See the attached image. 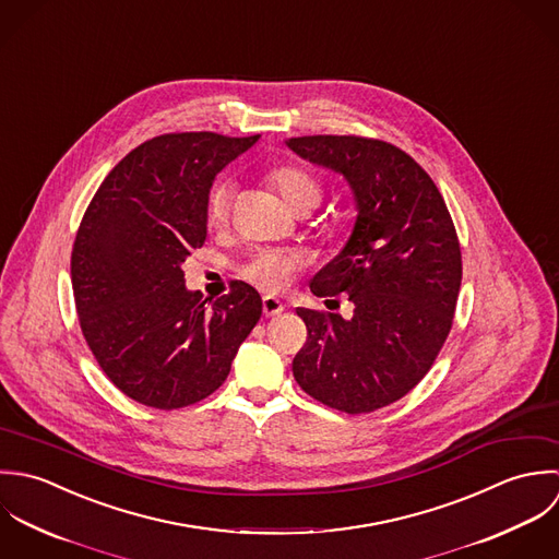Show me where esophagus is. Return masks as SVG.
Returning a JSON list of instances; mask_svg holds the SVG:
<instances>
[{
	"mask_svg": "<svg viewBox=\"0 0 559 559\" xmlns=\"http://www.w3.org/2000/svg\"><path fill=\"white\" fill-rule=\"evenodd\" d=\"M285 311V307H283V302L281 300H276V298H263V316L265 318H274V316H281Z\"/></svg>",
	"mask_w": 559,
	"mask_h": 559,
	"instance_id": "obj_1",
	"label": "esophagus"
}]
</instances>
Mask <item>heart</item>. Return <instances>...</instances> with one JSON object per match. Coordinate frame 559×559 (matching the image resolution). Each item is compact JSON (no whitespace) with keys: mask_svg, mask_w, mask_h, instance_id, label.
<instances>
[{"mask_svg":"<svg viewBox=\"0 0 559 559\" xmlns=\"http://www.w3.org/2000/svg\"><path fill=\"white\" fill-rule=\"evenodd\" d=\"M270 186L283 197L289 210L296 214H309L316 210L324 197L322 181L307 170L305 166L285 164L276 166L267 173ZM233 183L223 179L214 183V188L207 194V223L212 226H224L230 216L233 205ZM298 267V259L283 250H267L259 248L248 254V259L241 265V276L257 285L261 292H278L287 285L292 274Z\"/></svg>","mask_w":559,"mask_h":559,"instance_id":"1","label":"heart"}]
</instances>
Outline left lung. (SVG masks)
I'll return each instance as SVG.
<instances>
[{"label":"left lung","mask_w":559,"mask_h":559,"mask_svg":"<svg viewBox=\"0 0 559 559\" xmlns=\"http://www.w3.org/2000/svg\"><path fill=\"white\" fill-rule=\"evenodd\" d=\"M285 144L343 175L356 203L349 239L311 281L320 298L347 294L354 313L296 309L309 336L294 378L336 411H378L421 382L449 335L462 281L455 228L430 175L389 142L302 135Z\"/></svg>","instance_id":"1"}]
</instances>
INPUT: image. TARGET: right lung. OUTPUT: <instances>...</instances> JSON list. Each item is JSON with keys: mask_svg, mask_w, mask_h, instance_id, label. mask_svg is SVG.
I'll return each mask as SVG.
<instances>
[{"mask_svg": "<svg viewBox=\"0 0 559 559\" xmlns=\"http://www.w3.org/2000/svg\"><path fill=\"white\" fill-rule=\"evenodd\" d=\"M259 135L164 133L127 153L93 197L71 254L80 326L131 400L175 411L212 395L261 318L235 281L218 300L186 287L181 265L207 237V194Z\"/></svg>", "mask_w": 559, "mask_h": 559, "instance_id": "obj_1", "label": "right lung"}]
</instances>
